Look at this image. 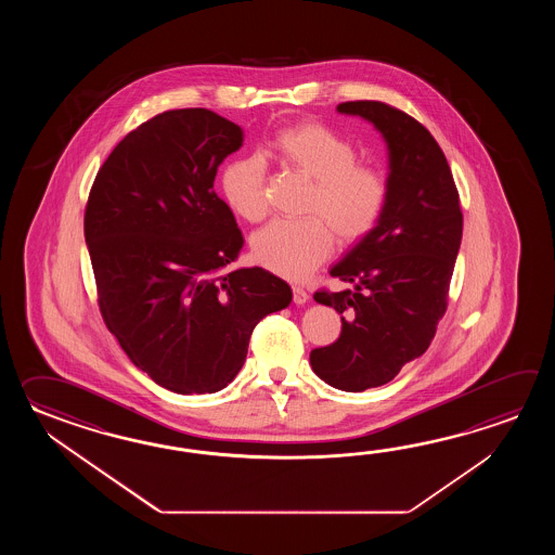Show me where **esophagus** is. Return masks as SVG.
Masks as SVG:
<instances>
[{"label":"esophagus","instance_id":"34e87169","mask_svg":"<svg viewBox=\"0 0 555 555\" xmlns=\"http://www.w3.org/2000/svg\"><path fill=\"white\" fill-rule=\"evenodd\" d=\"M307 299H309V294H307L304 287H299V285H294V301L297 306H304L307 304Z\"/></svg>","mask_w":555,"mask_h":555}]
</instances>
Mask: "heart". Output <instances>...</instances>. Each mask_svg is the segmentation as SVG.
<instances>
[{
  "instance_id": "heart-1",
  "label": "heart",
  "mask_w": 555,
  "mask_h": 555,
  "mask_svg": "<svg viewBox=\"0 0 555 555\" xmlns=\"http://www.w3.org/2000/svg\"><path fill=\"white\" fill-rule=\"evenodd\" d=\"M280 163L313 180L301 220H275L251 240V254L266 270L304 280L330 258L333 236L351 246L383 218L389 178L383 168L359 163L353 142L315 120H301L273 134ZM222 192L232 210L248 222L268 214V168L258 156H240L225 165Z\"/></svg>"
}]
</instances>
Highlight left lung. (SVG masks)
<instances>
[{
  "instance_id": "8db88e82",
  "label": "left lung",
  "mask_w": 555,
  "mask_h": 555,
  "mask_svg": "<svg viewBox=\"0 0 555 555\" xmlns=\"http://www.w3.org/2000/svg\"><path fill=\"white\" fill-rule=\"evenodd\" d=\"M337 111L373 122L387 141L389 202L373 232L331 268L353 289L313 295L341 313V335L309 361L331 387L361 392L392 380L433 341L449 307L462 210L447 156L416 118L380 101Z\"/></svg>"
}]
</instances>
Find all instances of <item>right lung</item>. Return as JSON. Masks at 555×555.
I'll return each mask as SVG.
<instances>
[{
  "instance_id": "obj_1",
  "label": "right lung",
  "mask_w": 555,
  "mask_h": 555,
  "mask_svg": "<svg viewBox=\"0 0 555 555\" xmlns=\"http://www.w3.org/2000/svg\"><path fill=\"white\" fill-rule=\"evenodd\" d=\"M242 141L237 125L208 108L160 113L108 154L85 208L106 330L178 395L224 389L254 327L292 301L268 270L230 268L244 236L214 178Z\"/></svg>"
}]
</instances>
